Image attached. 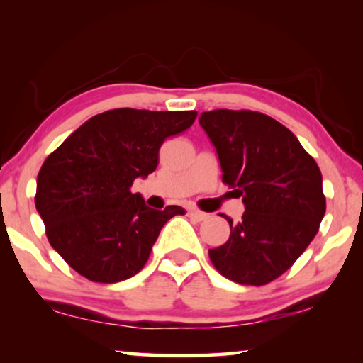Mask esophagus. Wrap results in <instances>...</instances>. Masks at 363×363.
I'll return each mask as SVG.
<instances>
[{
  "label": "esophagus",
  "mask_w": 363,
  "mask_h": 363,
  "mask_svg": "<svg viewBox=\"0 0 363 363\" xmlns=\"http://www.w3.org/2000/svg\"><path fill=\"white\" fill-rule=\"evenodd\" d=\"M188 216L195 218L196 221H205V220H208V213H203V211H200V210H195V208H191V210H188Z\"/></svg>",
  "instance_id": "obj_1"
}]
</instances>
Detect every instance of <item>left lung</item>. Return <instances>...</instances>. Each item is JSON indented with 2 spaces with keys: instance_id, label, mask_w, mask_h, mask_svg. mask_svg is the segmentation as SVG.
<instances>
[{
  "instance_id": "obj_1",
  "label": "left lung",
  "mask_w": 363,
  "mask_h": 363,
  "mask_svg": "<svg viewBox=\"0 0 363 363\" xmlns=\"http://www.w3.org/2000/svg\"><path fill=\"white\" fill-rule=\"evenodd\" d=\"M200 125L216 148L223 182L242 198L241 221L230 223L225 245L210 250L228 279L264 286L294 264L325 215L322 173L292 133L251 111L203 112Z\"/></svg>"
}]
</instances>
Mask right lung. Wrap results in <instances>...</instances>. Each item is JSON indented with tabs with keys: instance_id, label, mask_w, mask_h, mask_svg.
Wrapping results in <instances>:
<instances>
[{
	"instance_id": "1",
	"label": "right lung",
	"mask_w": 363,
	"mask_h": 363,
	"mask_svg": "<svg viewBox=\"0 0 363 363\" xmlns=\"http://www.w3.org/2000/svg\"><path fill=\"white\" fill-rule=\"evenodd\" d=\"M195 118V111L113 108L84 122L44 160L34 203L49 242L74 271L112 284L145 266L162 228L185 210H153L130 186L155 172L162 143Z\"/></svg>"
}]
</instances>
